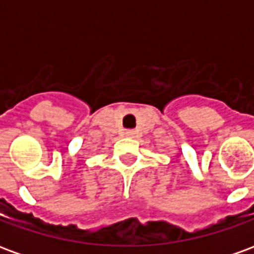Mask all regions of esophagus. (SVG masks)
Listing matches in <instances>:
<instances>
[{"instance_id":"1","label":"esophagus","mask_w":254,"mask_h":254,"mask_svg":"<svg viewBox=\"0 0 254 254\" xmlns=\"http://www.w3.org/2000/svg\"><path fill=\"white\" fill-rule=\"evenodd\" d=\"M134 134H136L134 130H127V132H125V136H127V137H134Z\"/></svg>"}]
</instances>
